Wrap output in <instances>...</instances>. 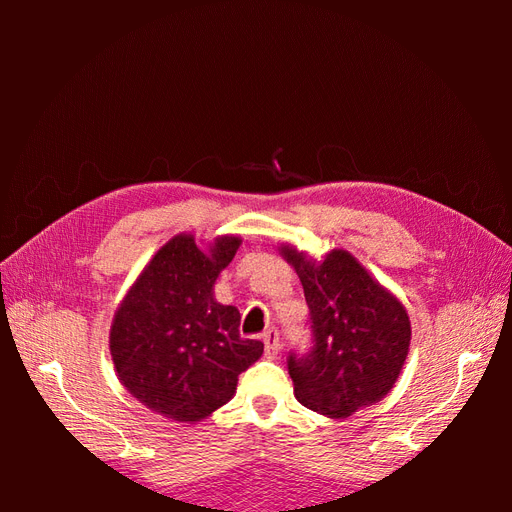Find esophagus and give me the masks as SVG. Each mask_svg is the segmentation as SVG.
I'll use <instances>...</instances> for the list:
<instances>
[{
  "mask_svg": "<svg viewBox=\"0 0 512 512\" xmlns=\"http://www.w3.org/2000/svg\"><path fill=\"white\" fill-rule=\"evenodd\" d=\"M262 342H265V354L269 359H277L282 354V342H280V333L275 329H269L265 335H262Z\"/></svg>",
  "mask_w": 512,
  "mask_h": 512,
  "instance_id": "34e87169",
  "label": "esophagus"
}]
</instances>
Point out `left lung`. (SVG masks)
Returning a JSON list of instances; mask_svg holds the SVG:
<instances>
[{"label":"left lung","instance_id":"left-lung-1","mask_svg":"<svg viewBox=\"0 0 512 512\" xmlns=\"http://www.w3.org/2000/svg\"><path fill=\"white\" fill-rule=\"evenodd\" d=\"M282 254L301 277L312 331L307 352L288 354L294 395L331 418L376 404L408 356L412 331L404 305L344 250L320 265L292 247Z\"/></svg>","mask_w":512,"mask_h":512}]
</instances>
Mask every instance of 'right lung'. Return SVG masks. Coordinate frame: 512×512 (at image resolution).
I'll return each mask as SVG.
<instances>
[{"mask_svg":"<svg viewBox=\"0 0 512 512\" xmlns=\"http://www.w3.org/2000/svg\"><path fill=\"white\" fill-rule=\"evenodd\" d=\"M239 243L220 237L203 252L192 235L170 239L115 314L111 354L121 384L173 421L194 423L224 406L265 348L241 337L237 307L213 299Z\"/></svg>","mask_w":512,"mask_h":512,"instance_id":"right-lung-1","label":"right lung"}]
</instances>
